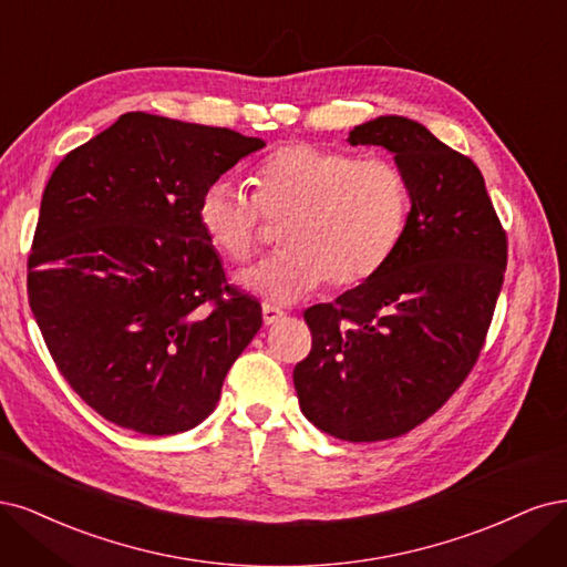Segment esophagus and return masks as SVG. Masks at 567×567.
Masks as SVG:
<instances>
[{
    "label": "esophagus",
    "mask_w": 567,
    "mask_h": 567,
    "mask_svg": "<svg viewBox=\"0 0 567 567\" xmlns=\"http://www.w3.org/2000/svg\"><path fill=\"white\" fill-rule=\"evenodd\" d=\"M282 318H285V310H282V308L264 303V322H266V324H276V322H280Z\"/></svg>",
    "instance_id": "34e87169"
}]
</instances>
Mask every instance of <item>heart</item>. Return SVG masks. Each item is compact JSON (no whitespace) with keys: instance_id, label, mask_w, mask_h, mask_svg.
I'll return each mask as SVG.
<instances>
[{"instance_id":"obj_1","label":"heart","mask_w":567,"mask_h":567,"mask_svg":"<svg viewBox=\"0 0 567 567\" xmlns=\"http://www.w3.org/2000/svg\"><path fill=\"white\" fill-rule=\"evenodd\" d=\"M412 212L405 172L389 159L316 143H287L254 172V195L226 178L199 195L207 243L233 264L259 249L264 218L282 224L278 257L240 278L272 303H291L324 280L337 289L372 280L403 243Z\"/></svg>"}]
</instances>
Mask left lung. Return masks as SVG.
I'll return each instance as SVG.
<instances>
[{
	"label": "left lung",
	"mask_w": 567,
	"mask_h": 567,
	"mask_svg": "<svg viewBox=\"0 0 567 567\" xmlns=\"http://www.w3.org/2000/svg\"><path fill=\"white\" fill-rule=\"evenodd\" d=\"M351 145H383L412 188L403 243L377 276L306 308L313 349L295 368L308 422L339 441L405 435L481 358L506 270V230L476 162L408 117H377Z\"/></svg>",
	"instance_id": "1"
}]
</instances>
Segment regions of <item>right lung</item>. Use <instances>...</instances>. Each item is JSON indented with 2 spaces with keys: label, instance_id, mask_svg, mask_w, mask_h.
Returning <instances> with one entry per match:
<instances>
[{
  "label": "right lung",
  "instance_id": "right-lung-1",
  "mask_svg": "<svg viewBox=\"0 0 567 567\" xmlns=\"http://www.w3.org/2000/svg\"><path fill=\"white\" fill-rule=\"evenodd\" d=\"M264 145L126 113L53 169L28 299L59 372L107 422L145 435L197 426L261 330L259 301L228 285L197 203Z\"/></svg>",
  "mask_w": 567,
  "mask_h": 567
}]
</instances>
